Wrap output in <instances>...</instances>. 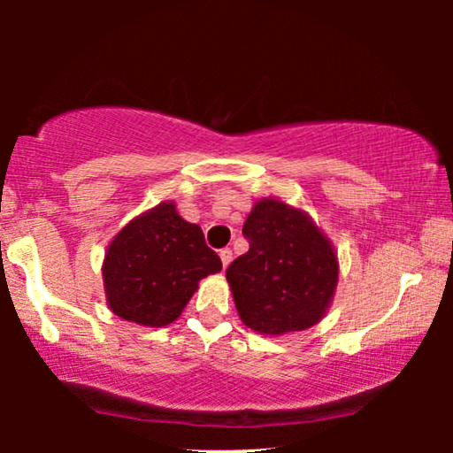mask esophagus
I'll return each instance as SVG.
<instances>
[{
    "instance_id": "34e87169",
    "label": "esophagus",
    "mask_w": 453,
    "mask_h": 453,
    "mask_svg": "<svg viewBox=\"0 0 453 453\" xmlns=\"http://www.w3.org/2000/svg\"><path fill=\"white\" fill-rule=\"evenodd\" d=\"M220 259H222V265H226L233 262V251L231 250H220Z\"/></svg>"
}]
</instances>
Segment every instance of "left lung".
<instances>
[{
  "label": "left lung",
  "instance_id": "8db88e82",
  "mask_svg": "<svg viewBox=\"0 0 453 453\" xmlns=\"http://www.w3.org/2000/svg\"><path fill=\"white\" fill-rule=\"evenodd\" d=\"M250 251L226 268L239 318L253 332L282 336L324 318L338 284V257L311 216L264 197L243 225Z\"/></svg>",
  "mask_w": 453,
  "mask_h": 453
}]
</instances>
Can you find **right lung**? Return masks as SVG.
Returning a JSON list of instances; mask_svg holds the SVG:
<instances>
[{"label":"right lung","instance_id":"add662e5","mask_svg":"<svg viewBox=\"0 0 453 453\" xmlns=\"http://www.w3.org/2000/svg\"><path fill=\"white\" fill-rule=\"evenodd\" d=\"M222 270L202 228L179 216L175 203L129 220L111 241L103 262L107 305L121 319L163 327L175 321L202 278Z\"/></svg>","mask_w":453,"mask_h":453}]
</instances>
